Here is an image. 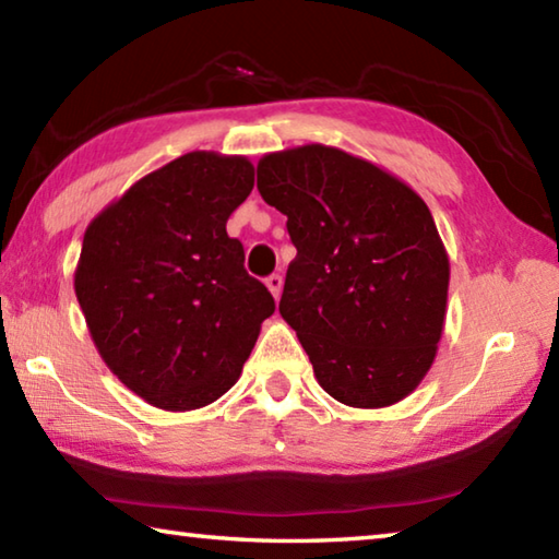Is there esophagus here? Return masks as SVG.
I'll return each mask as SVG.
<instances>
[{"label":"esophagus","instance_id":"obj_1","mask_svg":"<svg viewBox=\"0 0 559 559\" xmlns=\"http://www.w3.org/2000/svg\"><path fill=\"white\" fill-rule=\"evenodd\" d=\"M266 286L271 290V296L278 300L281 298V290H283V276H281V273H271V276L266 278Z\"/></svg>","mask_w":559,"mask_h":559}]
</instances>
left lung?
<instances>
[{
  "mask_svg": "<svg viewBox=\"0 0 559 559\" xmlns=\"http://www.w3.org/2000/svg\"><path fill=\"white\" fill-rule=\"evenodd\" d=\"M257 175L298 249L278 310L318 384L355 409L402 402L431 370L447 318L449 253L427 202L320 143L263 155Z\"/></svg>",
  "mask_w": 559,
  "mask_h": 559,
  "instance_id": "8db88e82",
  "label": "left lung"
}]
</instances>
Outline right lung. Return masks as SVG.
<instances>
[{"label": "right lung", "mask_w": 559, "mask_h": 559, "mask_svg": "<svg viewBox=\"0 0 559 559\" xmlns=\"http://www.w3.org/2000/svg\"><path fill=\"white\" fill-rule=\"evenodd\" d=\"M251 189L249 157L194 150L138 179L83 234L73 288L93 345L157 409L229 392L276 310L226 234Z\"/></svg>", "instance_id": "add662e5"}]
</instances>
